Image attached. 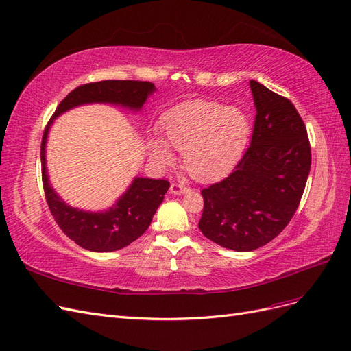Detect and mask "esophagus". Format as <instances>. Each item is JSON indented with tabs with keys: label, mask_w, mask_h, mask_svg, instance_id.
<instances>
[{
	"label": "esophagus",
	"mask_w": 351,
	"mask_h": 351,
	"mask_svg": "<svg viewBox=\"0 0 351 351\" xmlns=\"http://www.w3.org/2000/svg\"><path fill=\"white\" fill-rule=\"evenodd\" d=\"M169 190H171L173 195H183V193H187L189 192V186H186L183 182H176L171 184V187H169Z\"/></svg>",
	"instance_id": "1"
}]
</instances>
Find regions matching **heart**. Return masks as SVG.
<instances>
[{
	"label": "heart",
	"mask_w": 351,
	"mask_h": 351,
	"mask_svg": "<svg viewBox=\"0 0 351 351\" xmlns=\"http://www.w3.org/2000/svg\"><path fill=\"white\" fill-rule=\"evenodd\" d=\"M161 141L151 139L152 155L171 161L167 144L183 152V165L197 180H214L234 167L246 147L252 125L239 107L210 101H187L168 110L159 123Z\"/></svg>",
	"instance_id": "heart-1"
}]
</instances>
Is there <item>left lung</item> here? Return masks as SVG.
Returning a JSON list of instances; mask_svg holds the SVG:
<instances>
[{
  "mask_svg": "<svg viewBox=\"0 0 351 351\" xmlns=\"http://www.w3.org/2000/svg\"><path fill=\"white\" fill-rule=\"evenodd\" d=\"M256 119L232 173L200 190L204 236L236 252L259 249L291 221L311 171V142L290 99L250 80Z\"/></svg>",
  "mask_w": 351,
  "mask_h": 351,
  "instance_id": "left-lung-1",
  "label": "left lung"
}]
</instances>
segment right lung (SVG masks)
<instances>
[{
	"label": "right lung",
	"mask_w": 351,
	"mask_h": 351,
	"mask_svg": "<svg viewBox=\"0 0 351 351\" xmlns=\"http://www.w3.org/2000/svg\"><path fill=\"white\" fill-rule=\"evenodd\" d=\"M152 92H155V84L141 80H102L80 84L58 104L45 127L40 143V164L47 204L62 232L83 249L114 252L139 239L151 226L152 217L162 204L169 182L164 178L137 177L114 208L99 214L70 208L57 196L48 182L45 143L49 125L56 117L82 104L108 102L141 110Z\"/></svg>",
	"instance_id": "1"
}]
</instances>
